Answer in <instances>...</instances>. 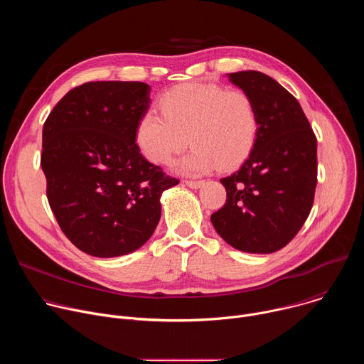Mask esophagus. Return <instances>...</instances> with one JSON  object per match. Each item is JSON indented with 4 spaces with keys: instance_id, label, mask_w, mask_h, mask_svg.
Segmentation results:
<instances>
[{
    "instance_id": "1",
    "label": "esophagus",
    "mask_w": 364,
    "mask_h": 364,
    "mask_svg": "<svg viewBox=\"0 0 364 364\" xmlns=\"http://www.w3.org/2000/svg\"><path fill=\"white\" fill-rule=\"evenodd\" d=\"M186 184L190 187V188H198L204 184L203 180H186Z\"/></svg>"
}]
</instances>
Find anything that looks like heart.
Segmentation results:
<instances>
[{"label": "heart", "instance_id": "heart-1", "mask_svg": "<svg viewBox=\"0 0 364 364\" xmlns=\"http://www.w3.org/2000/svg\"><path fill=\"white\" fill-rule=\"evenodd\" d=\"M160 109L163 117L148 111L135 128L136 148L154 164H170L188 141L193 148L177 164L180 171L230 170L245 161L256 141V105L240 89L183 83L161 96Z\"/></svg>", "mask_w": 364, "mask_h": 364}]
</instances>
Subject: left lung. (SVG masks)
<instances>
[{"label": "left lung", "mask_w": 364, "mask_h": 364, "mask_svg": "<svg viewBox=\"0 0 364 364\" xmlns=\"http://www.w3.org/2000/svg\"><path fill=\"white\" fill-rule=\"evenodd\" d=\"M256 105L259 129L242 167L220 178L226 203L210 218L235 249L272 253L305 223L317 187V138L298 100L256 70L230 73Z\"/></svg>", "instance_id": "8db88e82"}]
</instances>
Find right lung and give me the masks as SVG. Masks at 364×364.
<instances>
[{
  "label": "right lung",
  "mask_w": 364,
  "mask_h": 364,
  "mask_svg": "<svg viewBox=\"0 0 364 364\" xmlns=\"http://www.w3.org/2000/svg\"><path fill=\"white\" fill-rule=\"evenodd\" d=\"M148 108L146 83L87 82L69 90L43 125L48 204L87 255L141 247L160 222L163 191L180 183L136 148L135 128Z\"/></svg>",
  "instance_id": "add662e5"
}]
</instances>
